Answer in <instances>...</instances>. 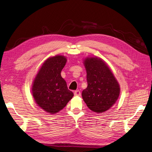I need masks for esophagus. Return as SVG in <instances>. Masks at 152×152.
<instances>
[{
    "label": "esophagus",
    "instance_id": "obj_1",
    "mask_svg": "<svg viewBox=\"0 0 152 152\" xmlns=\"http://www.w3.org/2000/svg\"><path fill=\"white\" fill-rule=\"evenodd\" d=\"M75 96H81V92L80 90H76L74 93Z\"/></svg>",
    "mask_w": 152,
    "mask_h": 152
}]
</instances>
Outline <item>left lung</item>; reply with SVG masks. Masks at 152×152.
Returning <instances> with one entry per match:
<instances>
[{"instance_id": "left-lung-1", "label": "left lung", "mask_w": 152, "mask_h": 152, "mask_svg": "<svg viewBox=\"0 0 152 152\" xmlns=\"http://www.w3.org/2000/svg\"><path fill=\"white\" fill-rule=\"evenodd\" d=\"M86 71L88 86L82 91V98L87 107L100 114L109 110L119 96L121 88L107 64L97 56L83 59Z\"/></svg>"}]
</instances>
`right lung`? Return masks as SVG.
<instances>
[{
    "mask_svg": "<svg viewBox=\"0 0 152 152\" xmlns=\"http://www.w3.org/2000/svg\"><path fill=\"white\" fill-rule=\"evenodd\" d=\"M66 62L67 57L62 55L48 57L42 64L32 83L31 91L35 103L50 114L62 110L74 96L61 75Z\"/></svg>",
    "mask_w": 152,
    "mask_h": 152,
    "instance_id": "add662e5",
    "label": "right lung"
}]
</instances>
